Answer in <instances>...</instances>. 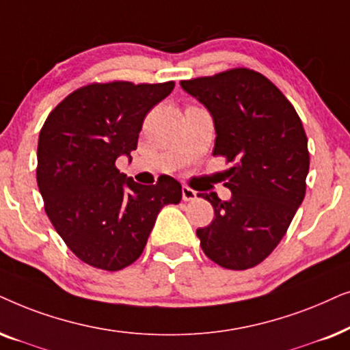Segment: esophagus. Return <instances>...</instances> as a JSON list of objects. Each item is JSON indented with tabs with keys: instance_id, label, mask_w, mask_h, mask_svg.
Here are the masks:
<instances>
[{
	"instance_id": "esophagus-1",
	"label": "esophagus",
	"mask_w": 350,
	"mask_h": 350,
	"mask_svg": "<svg viewBox=\"0 0 350 350\" xmlns=\"http://www.w3.org/2000/svg\"><path fill=\"white\" fill-rule=\"evenodd\" d=\"M195 198H197V192H195V190H192L190 187H187V185H184V187H183V200H184V202H193Z\"/></svg>"
}]
</instances>
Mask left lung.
Listing matches in <instances>:
<instances>
[{
  "mask_svg": "<svg viewBox=\"0 0 350 350\" xmlns=\"http://www.w3.org/2000/svg\"><path fill=\"white\" fill-rule=\"evenodd\" d=\"M180 88L213 116V155L232 163L224 178L230 200L198 193L214 208L213 222L197 230L200 246L221 267L251 269L280 243L304 200V128L282 91L253 70H227Z\"/></svg>",
  "mask_w": 350,
  "mask_h": 350,
  "instance_id": "1",
  "label": "left lung"
}]
</instances>
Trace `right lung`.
Here are the masks:
<instances>
[{
  "mask_svg": "<svg viewBox=\"0 0 350 350\" xmlns=\"http://www.w3.org/2000/svg\"><path fill=\"white\" fill-rule=\"evenodd\" d=\"M172 90V81L94 83L65 97L41 128L36 180L46 214L92 267L115 272L133 264L160 209L183 198L170 176L142 185L115 166L116 158H131L144 118Z\"/></svg>",
  "mask_w": 350,
  "mask_h": 350,
  "instance_id": "obj_1",
  "label": "right lung"
}]
</instances>
